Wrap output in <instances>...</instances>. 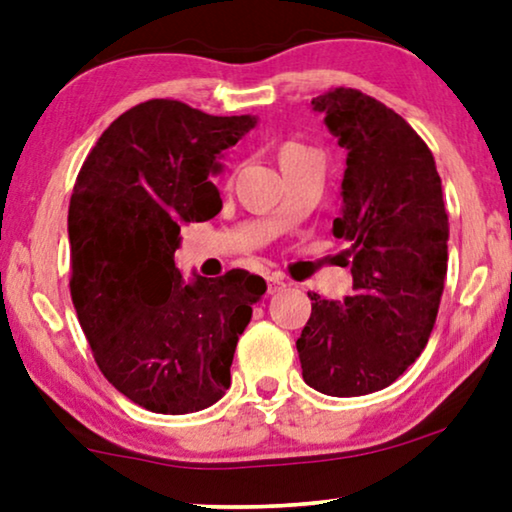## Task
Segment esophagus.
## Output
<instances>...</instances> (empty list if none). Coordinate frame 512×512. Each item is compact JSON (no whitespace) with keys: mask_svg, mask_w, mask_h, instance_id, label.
<instances>
[{"mask_svg":"<svg viewBox=\"0 0 512 512\" xmlns=\"http://www.w3.org/2000/svg\"><path fill=\"white\" fill-rule=\"evenodd\" d=\"M284 279L282 277H279V275H270L268 277V293H279V291H282L284 289Z\"/></svg>","mask_w":512,"mask_h":512,"instance_id":"34e87169","label":"esophagus"}]
</instances>
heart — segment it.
<instances>
[{"label": "heart", "mask_w": 512, "mask_h": 512, "mask_svg": "<svg viewBox=\"0 0 512 512\" xmlns=\"http://www.w3.org/2000/svg\"><path fill=\"white\" fill-rule=\"evenodd\" d=\"M296 149H300V146H296V144H291V146H286V149H284V153H289V151H296Z\"/></svg>", "instance_id": "b5f03b06"}]
</instances>
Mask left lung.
I'll return each mask as SVG.
<instances>
[{"instance_id":"1","label":"left lung","mask_w":512,"mask_h":512,"mask_svg":"<svg viewBox=\"0 0 512 512\" xmlns=\"http://www.w3.org/2000/svg\"><path fill=\"white\" fill-rule=\"evenodd\" d=\"M347 151L333 235L352 242V296L310 293L296 342L303 380L326 396L389 387L424 352L447 275V214L436 160L408 121L354 88L312 100Z\"/></svg>"}]
</instances>
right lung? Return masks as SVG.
I'll list each match as a JSON object with an SVG mask.
<instances>
[{
  "mask_svg": "<svg viewBox=\"0 0 512 512\" xmlns=\"http://www.w3.org/2000/svg\"><path fill=\"white\" fill-rule=\"evenodd\" d=\"M256 116H209L149 100L102 132L69 200L72 300L104 377L160 415L205 410L230 387L237 340L263 298L247 270L186 279L184 223L221 212L212 177Z\"/></svg>",
  "mask_w": 512,
  "mask_h": 512,
  "instance_id": "obj_1",
  "label": "right lung"
}]
</instances>
